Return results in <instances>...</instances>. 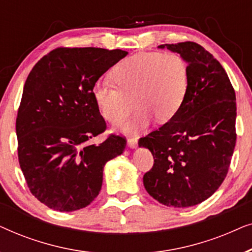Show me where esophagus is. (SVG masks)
Masks as SVG:
<instances>
[{
	"instance_id": "1",
	"label": "esophagus",
	"mask_w": 252,
	"mask_h": 252,
	"mask_svg": "<svg viewBox=\"0 0 252 252\" xmlns=\"http://www.w3.org/2000/svg\"><path fill=\"white\" fill-rule=\"evenodd\" d=\"M127 144H128L129 148H136L137 147V140L134 139V137H130V139L127 140Z\"/></svg>"
}]
</instances>
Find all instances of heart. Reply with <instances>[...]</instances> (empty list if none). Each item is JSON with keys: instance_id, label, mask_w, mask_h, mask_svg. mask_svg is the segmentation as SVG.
Returning a JSON list of instances; mask_svg holds the SVG:
<instances>
[{"instance_id": "1", "label": "heart", "mask_w": 252, "mask_h": 252, "mask_svg": "<svg viewBox=\"0 0 252 252\" xmlns=\"http://www.w3.org/2000/svg\"><path fill=\"white\" fill-rule=\"evenodd\" d=\"M110 79L116 88L97 84L93 89L97 109L105 120L117 124L136 105L133 118L118 126L123 132L135 133L146 128L153 118L163 124L177 115L187 95L189 68L177 53L150 51L119 62Z\"/></svg>"}]
</instances>
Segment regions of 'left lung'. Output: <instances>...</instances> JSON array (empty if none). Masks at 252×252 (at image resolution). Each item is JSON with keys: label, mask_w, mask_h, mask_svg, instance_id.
I'll use <instances>...</instances> for the list:
<instances>
[{"label": "left lung", "mask_w": 252, "mask_h": 252, "mask_svg": "<svg viewBox=\"0 0 252 252\" xmlns=\"http://www.w3.org/2000/svg\"><path fill=\"white\" fill-rule=\"evenodd\" d=\"M158 48L185 58L189 85L177 115L139 141L154 156L143 185L161 204L188 208L208 199L228 172L236 143L235 92L221 64L199 44Z\"/></svg>", "instance_id": "left-lung-1"}]
</instances>
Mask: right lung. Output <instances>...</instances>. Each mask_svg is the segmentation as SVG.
Listing matches in <instances>:
<instances>
[{
    "mask_svg": "<svg viewBox=\"0 0 252 252\" xmlns=\"http://www.w3.org/2000/svg\"><path fill=\"white\" fill-rule=\"evenodd\" d=\"M128 54L102 48H57L34 65L16 119L18 159L30 190L48 208H86L101 190L106 161L123 154L126 139L101 144L105 120L94 101L96 81Z\"/></svg>",
    "mask_w": 252,
    "mask_h": 252,
    "instance_id": "right-lung-1",
    "label": "right lung"
}]
</instances>
